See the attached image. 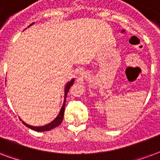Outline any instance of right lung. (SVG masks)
Listing matches in <instances>:
<instances>
[{"label":"right lung","instance_id":"1","mask_svg":"<svg viewBox=\"0 0 160 160\" xmlns=\"http://www.w3.org/2000/svg\"><path fill=\"white\" fill-rule=\"evenodd\" d=\"M35 23H32L31 24H30L29 26H31ZM74 80L75 79L73 78L72 79L71 81L68 82L66 84V87H65V95H64V102H63L62 107L60 108V111H59V114L57 115V117L53 120V121H51L50 123H47L45 125H42V126H33V125H30V124H28L25 122H24L23 120H20L23 122L25 126H27L28 128H30V129H33V130H36V131H38V132H42V131H47V130H50V129H53V128H55V127L59 126V124L61 123L63 120V117H64V112H65V106H66V95H67V93H68L69 89L71 88V86L73 84V82H74Z\"/></svg>","mask_w":160,"mask_h":160}]
</instances>
